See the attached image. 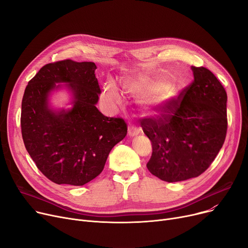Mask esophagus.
<instances>
[{
    "label": "esophagus",
    "mask_w": 248,
    "mask_h": 248,
    "mask_svg": "<svg viewBox=\"0 0 248 248\" xmlns=\"http://www.w3.org/2000/svg\"><path fill=\"white\" fill-rule=\"evenodd\" d=\"M140 134V128H138L136 125L134 124H128V135L129 136H137Z\"/></svg>",
    "instance_id": "esophagus-1"
}]
</instances>
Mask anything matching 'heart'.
I'll return each mask as SVG.
<instances>
[{
	"instance_id": "obj_1",
	"label": "heart",
	"mask_w": 248,
	"mask_h": 248,
	"mask_svg": "<svg viewBox=\"0 0 248 248\" xmlns=\"http://www.w3.org/2000/svg\"><path fill=\"white\" fill-rule=\"evenodd\" d=\"M123 84L127 93L144 98V103L151 108H161L163 104L175 93V89L171 84L166 85L165 81L154 77L126 76L124 78ZM103 95L107 100L113 103L122 101L119 87L113 80H108L106 83Z\"/></svg>"
}]
</instances>
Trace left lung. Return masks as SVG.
<instances>
[{
  "label": "left lung",
  "instance_id": "1",
  "mask_svg": "<svg viewBox=\"0 0 248 248\" xmlns=\"http://www.w3.org/2000/svg\"><path fill=\"white\" fill-rule=\"evenodd\" d=\"M194 79L157 114L140 121L152 141L148 170L166 182L204 173L222 148L227 132L226 91L205 67L192 66Z\"/></svg>",
  "mask_w": 248,
  "mask_h": 248
}]
</instances>
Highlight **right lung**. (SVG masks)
<instances>
[{"mask_svg":"<svg viewBox=\"0 0 248 248\" xmlns=\"http://www.w3.org/2000/svg\"><path fill=\"white\" fill-rule=\"evenodd\" d=\"M95 69L93 62H52L26 86L21 110L24 145L53 183L82 186L93 180L111 149L126 136L124 119L108 117L95 107L101 93ZM57 82L70 83L75 97L70 111L54 113L47 108V94Z\"/></svg>","mask_w":248,"mask_h":248,"instance_id":"right-lung-1","label":"right lung"}]
</instances>
